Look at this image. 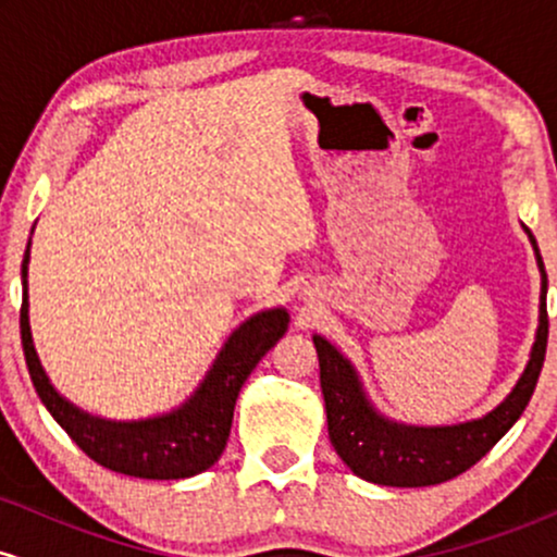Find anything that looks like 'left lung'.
<instances>
[{
	"label": "left lung",
	"instance_id": "obj_1",
	"mask_svg": "<svg viewBox=\"0 0 557 557\" xmlns=\"http://www.w3.org/2000/svg\"><path fill=\"white\" fill-rule=\"evenodd\" d=\"M542 270L540 330L527 372L495 411L484 419L458 426H400L376 417L363 398L354 367L337 354L324 337L314 335L319 356V382L327 406V430L337 456L350 466L356 476L387 487H430L463 474L479 458H484L503 437L523 408L532 400L536 380L547 350V274L532 230L527 227Z\"/></svg>",
	"mask_w": 557,
	"mask_h": 557
}]
</instances>
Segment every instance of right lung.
<instances>
[{"label": "right lung", "instance_id": "obj_1", "mask_svg": "<svg viewBox=\"0 0 557 557\" xmlns=\"http://www.w3.org/2000/svg\"><path fill=\"white\" fill-rule=\"evenodd\" d=\"M283 309L261 311L230 335L216 356L212 372L183 408L159 419L117 421L94 419L78 411L49 385L38 361L28 324V248L23 257V306L21 341L30 382L38 398L49 408L57 424L70 434L75 445L91 461L104 469L138 479H185L207 471L225 450L233 424V408L243 382L253 372L261 356L272 348L287 330Z\"/></svg>", "mask_w": 557, "mask_h": 557}]
</instances>
